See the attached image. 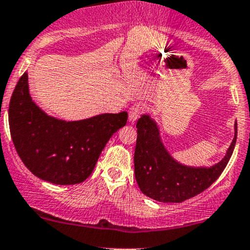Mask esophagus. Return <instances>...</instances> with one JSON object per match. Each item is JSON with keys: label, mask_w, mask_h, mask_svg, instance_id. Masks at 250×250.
<instances>
[{"label": "esophagus", "mask_w": 250, "mask_h": 250, "mask_svg": "<svg viewBox=\"0 0 250 250\" xmlns=\"http://www.w3.org/2000/svg\"><path fill=\"white\" fill-rule=\"evenodd\" d=\"M145 111V106L141 103L134 104L133 106H130L129 109V121L130 122H135L139 117L143 115V112Z\"/></svg>", "instance_id": "34e87169"}]
</instances>
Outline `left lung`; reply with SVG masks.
<instances>
[{
    "mask_svg": "<svg viewBox=\"0 0 250 250\" xmlns=\"http://www.w3.org/2000/svg\"><path fill=\"white\" fill-rule=\"evenodd\" d=\"M134 170L140 190L159 202H182L206 190L224 171L232 156L237 139L235 136L225 157L211 167H193L176 162L167 151L157 123L148 115H143L136 123Z\"/></svg>",
    "mask_w": 250,
    "mask_h": 250,
    "instance_id": "left-lung-1",
    "label": "left lung"
}]
</instances>
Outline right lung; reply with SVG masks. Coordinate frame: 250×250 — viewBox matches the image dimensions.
Returning <instances> with one entry per match:
<instances>
[{"label": "right lung", "instance_id": "obj_1", "mask_svg": "<svg viewBox=\"0 0 250 250\" xmlns=\"http://www.w3.org/2000/svg\"><path fill=\"white\" fill-rule=\"evenodd\" d=\"M8 115L10 136L25 167L61 186L83 182L109 139L128 120L125 111L72 122L49 116L31 98L27 73L15 86Z\"/></svg>", "mask_w": 250, "mask_h": 250}]
</instances>
